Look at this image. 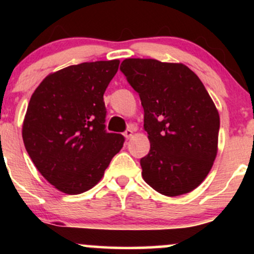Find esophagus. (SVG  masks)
Wrapping results in <instances>:
<instances>
[{
  "label": "esophagus",
  "mask_w": 254,
  "mask_h": 254,
  "mask_svg": "<svg viewBox=\"0 0 254 254\" xmlns=\"http://www.w3.org/2000/svg\"><path fill=\"white\" fill-rule=\"evenodd\" d=\"M133 127H129V129H127L125 130V132H124V137L127 139H129V138H131V137H132V135H133Z\"/></svg>",
  "instance_id": "1"
}]
</instances>
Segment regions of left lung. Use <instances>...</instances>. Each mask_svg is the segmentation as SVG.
<instances>
[{
  "mask_svg": "<svg viewBox=\"0 0 254 254\" xmlns=\"http://www.w3.org/2000/svg\"><path fill=\"white\" fill-rule=\"evenodd\" d=\"M121 70L138 93L150 150L141 159L148 185L168 197L199 186L217 155L220 116L199 77L182 63L127 58Z\"/></svg>",
  "mask_w": 254,
  "mask_h": 254,
  "instance_id": "obj_1",
  "label": "left lung"
}]
</instances>
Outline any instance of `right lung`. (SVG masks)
<instances>
[{
    "label": "right lung",
    "instance_id": "1",
    "mask_svg": "<svg viewBox=\"0 0 254 254\" xmlns=\"http://www.w3.org/2000/svg\"><path fill=\"white\" fill-rule=\"evenodd\" d=\"M119 60L66 66L48 75L32 94L22 139L40 174L57 190L78 194L103 178L124 137L105 130L104 93Z\"/></svg>",
    "mask_w": 254,
    "mask_h": 254
}]
</instances>
